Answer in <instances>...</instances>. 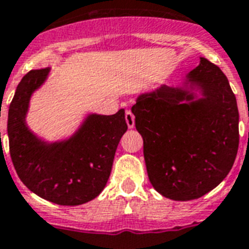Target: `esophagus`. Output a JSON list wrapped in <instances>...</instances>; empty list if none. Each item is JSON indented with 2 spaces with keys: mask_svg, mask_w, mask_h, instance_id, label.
Wrapping results in <instances>:
<instances>
[{
  "mask_svg": "<svg viewBox=\"0 0 249 249\" xmlns=\"http://www.w3.org/2000/svg\"><path fill=\"white\" fill-rule=\"evenodd\" d=\"M124 118H126V122H127V126H128V128H133V127H135V116H133L131 110H126Z\"/></svg>",
  "mask_w": 249,
  "mask_h": 249,
  "instance_id": "obj_1",
  "label": "esophagus"
}]
</instances>
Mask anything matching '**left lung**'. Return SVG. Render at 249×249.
<instances>
[{
  "mask_svg": "<svg viewBox=\"0 0 249 249\" xmlns=\"http://www.w3.org/2000/svg\"><path fill=\"white\" fill-rule=\"evenodd\" d=\"M131 110L150 183L161 196L196 200L231 172L239 145L237 99L227 76L206 58L180 85L140 94Z\"/></svg>",
  "mask_w": 249,
  "mask_h": 249,
  "instance_id": "obj_1",
  "label": "left lung"
}]
</instances>
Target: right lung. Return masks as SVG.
Returning a JSON list of instances; mask_svg holds the SVG:
<instances>
[{"label": "right lung", "instance_id": "obj_1", "mask_svg": "<svg viewBox=\"0 0 249 249\" xmlns=\"http://www.w3.org/2000/svg\"><path fill=\"white\" fill-rule=\"evenodd\" d=\"M49 72L51 69L33 70L16 88L7 120L10 155L32 192L57 205L77 206L99 196L108 182L117 146L127 131L124 109L112 116L89 113L67 139H40L29 128L26 116L33 94Z\"/></svg>", "mask_w": 249, "mask_h": 249}]
</instances>
